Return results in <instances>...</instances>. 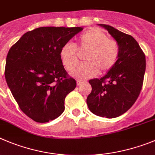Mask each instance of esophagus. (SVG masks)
<instances>
[{"mask_svg":"<svg viewBox=\"0 0 155 155\" xmlns=\"http://www.w3.org/2000/svg\"><path fill=\"white\" fill-rule=\"evenodd\" d=\"M83 83H84V81H81V80L77 81V85H81V84H82Z\"/></svg>","mask_w":155,"mask_h":155,"instance_id":"34e87169","label":"esophagus"}]
</instances>
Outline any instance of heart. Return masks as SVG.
<instances>
[{
	"instance_id": "heart-1",
	"label": "heart",
	"mask_w": 155,
	"mask_h": 155,
	"mask_svg": "<svg viewBox=\"0 0 155 155\" xmlns=\"http://www.w3.org/2000/svg\"><path fill=\"white\" fill-rule=\"evenodd\" d=\"M78 49L85 52V62L78 65L71 74L75 78L87 79L99 73H105L117 63L120 48L115 40L107 38L104 32L98 29H91L81 35L77 47L66 43L61 47L60 58L67 70H72L78 61Z\"/></svg>"
}]
</instances>
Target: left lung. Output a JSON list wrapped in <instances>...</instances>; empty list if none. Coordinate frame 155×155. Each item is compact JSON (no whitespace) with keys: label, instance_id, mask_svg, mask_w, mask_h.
<instances>
[{"label":"left lung","instance_id":"1","mask_svg":"<svg viewBox=\"0 0 155 155\" xmlns=\"http://www.w3.org/2000/svg\"><path fill=\"white\" fill-rule=\"evenodd\" d=\"M105 28L120 48L117 63L101 78L89 81L92 90L87 104L93 114L107 118L121 115L131 107L142 88L145 55L136 40L107 25Z\"/></svg>","mask_w":155,"mask_h":155}]
</instances>
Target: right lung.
<instances>
[{
  "label": "right lung",
  "mask_w": 155,
  "mask_h": 155,
  "mask_svg": "<svg viewBox=\"0 0 155 155\" xmlns=\"http://www.w3.org/2000/svg\"><path fill=\"white\" fill-rule=\"evenodd\" d=\"M80 27H41L28 31L10 48L5 79L27 116L39 123L57 118L64 110V99L76 87L60 58V51Z\"/></svg>",
  "instance_id": "right-lung-1"
}]
</instances>
